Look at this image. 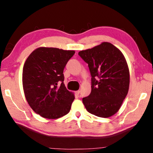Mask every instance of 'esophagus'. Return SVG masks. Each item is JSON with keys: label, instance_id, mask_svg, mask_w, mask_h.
<instances>
[{"label": "esophagus", "instance_id": "esophagus-1", "mask_svg": "<svg viewBox=\"0 0 153 153\" xmlns=\"http://www.w3.org/2000/svg\"><path fill=\"white\" fill-rule=\"evenodd\" d=\"M75 94H76V96H78L79 94V90H77V91L75 92Z\"/></svg>", "mask_w": 153, "mask_h": 153}]
</instances>
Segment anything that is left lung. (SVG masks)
Segmentation results:
<instances>
[{"mask_svg":"<svg viewBox=\"0 0 153 153\" xmlns=\"http://www.w3.org/2000/svg\"><path fill=\"white\" fill-rule=\"evenodd\" d=\"M78 55L88 64L91 93L82 102L90 113L109 117L120 110L128 94L129 71L120 49L107 42L81 51Z\"/></svg>","mask_w":153,"mask_h":153,"instance_id":"8db88e82","label":"left lung"}]
</instances>
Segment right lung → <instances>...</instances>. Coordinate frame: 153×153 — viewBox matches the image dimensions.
Here are the masks:
<instances>
[{
  "label": "right lung",
  "instance_id": "obj_1",
  "mask_svg": "<svg viewBox=\"0 0 153 153\" xmlns=\"http://www.w3.org/2000/svg\"><path fill=\"white\" fill-rule=\"evenodd\" d=\"M74 54L75 51L42 46L35 49L25 61L22 74L25 97L41 117L54 120L70 111L75 96L65 86L63 70Z\"/></svg>",
  "mask_w": 153,
  "mask_h": 153
}]
</instances>
